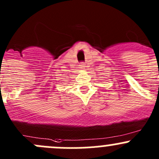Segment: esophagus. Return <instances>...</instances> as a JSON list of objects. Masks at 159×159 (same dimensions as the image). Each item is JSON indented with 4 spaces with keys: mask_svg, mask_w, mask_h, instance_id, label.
Here are the masks:
<instances>
[{
    "mask_svg": "<svg viewBox=\"0 0 159 159\" xmlns=\"http://www.w3.org/2000/svg\"><path fill=\"white\" fill-rule=\"evenodd\" d=\"M79 67H80V68H82V69H84V68H85V65H84V64L83 63V62H81V64H80Z\"/></svg>",
    "mask_w": 159,
    "mask_h": 159,
    "instance_id": "esophagus-1",
    "label": "esophagus"
}]
</instances>
